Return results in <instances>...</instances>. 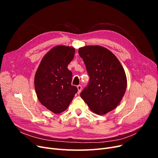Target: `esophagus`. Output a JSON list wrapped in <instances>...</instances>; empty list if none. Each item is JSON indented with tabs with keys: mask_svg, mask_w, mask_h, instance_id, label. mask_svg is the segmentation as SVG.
Wrapping results in <instances>:
<instances>
[{
	"mask_svg": "<svg viewBox=\"0 0 158 158\" xmlns=\"http://www.w3.org/2000/svg\"><path fill=\"white\" fill-rule=\"evenodd\" d=\"M77 89H78V92H77V94H79L81 92L82 86H81V85H78V86H77Z\"/></svg>",
	"mask_w": 158,
	"mask_h": 158,
	"instance_id": "1",
	"label": "esophagus"
}]
</instances>
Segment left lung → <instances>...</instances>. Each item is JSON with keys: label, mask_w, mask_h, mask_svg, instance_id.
I'll return each instance as SVG.
<instances>
[{"label": "left lung", "mask_w": 158, "mask_h": 158, "mask_svg": "<svg viewBox=\"0 0 158 158\" xmlns=\"http://www.w3.org/2000/svg\"><path fill=\"white\" fill-rule=\"evenodd\" d=\"M89 76L80 95L95 114L102 115L120 103L127 88V77L118 58L107 48L86 45L79 48Z\"/></svg>", "instance_id": "8db88e82"}]
</instances>
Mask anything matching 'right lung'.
I'll return each mask as SVG.
<instances>
[{"label": "right lung", "mask_w": 158, "mask_h": 158, "mask_svg": "<svg viewBox=\"0 0 158 158\" xmlns=\"http://www.w3.org/2000/svg\"><path fill=\"white\" fill-rule=\"evenodd\" d=\"M76 49L70 46L52 47L41 60L35 76V88L38 99L47 110L59 114L68 108L76 86L71 85L72 73L68 65Z\"/></svg>", "instance_id": "obj_1"}]
</instances>
